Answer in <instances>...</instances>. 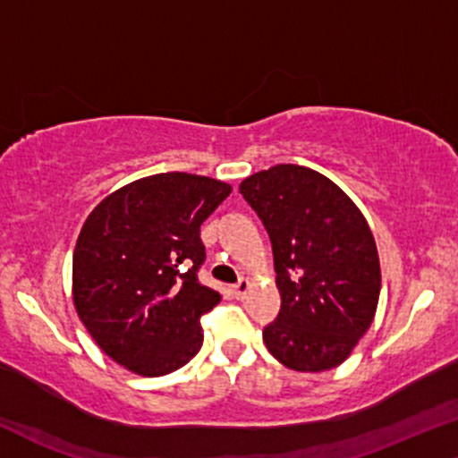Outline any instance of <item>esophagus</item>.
<instances>
[{
	"mask_svg": "<svg viewBox=\"0 0 458 458\" xmlns=\"http://www.w3.org/2000/svg\"><path fill=\"white\" fill-rule=\"evenodd\" d=\"M249 289H251V281H249V279H245V276H242V279H239V283H234V285H233L234 298H236V300H242V298L247 296Z\"/></svg>",
	"mask_w": 458,
	"mask_h": 458,
	"instance_id": "34e87169",
	"label": "esophagus"
}]
</instances>
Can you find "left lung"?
Instances as JSON below:
<instances>
[{
    "label": "left lung",
    "mask_w": 458,
    "mask_h": 458,
    "mask_svg": "<svg viewBox=\"0 0 458 458\" xmlns=\"http://www.w3.org/2000/svg\"><path fill=\"white\" fill-rule=\"evenodd\" d=\"M268 230L281 310L264 327L266 349L298 372L344 361L372 326L380 262L372 230L332 179L276 165L241 183Z\"/></svg>",
    "instance_id": "obj_1"
}]
</instances>
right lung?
Here are the masks:
<instances>
[{"label": "right lung", "instance_id": "obj_1", "mask_svg": "<svg viewBox=\"0 0 458 458\" xmlns=\"http://www.w3.org/2000/svg\"><path fill=\"white\" fill-rule=\"evenodd\" d=\"M230 192L211 177L158 173L92 209L73 251V304L115 363L165 376L200 351V317L222 300L199 281L200 225Z\"/></svg>", "mask_w": 458, "mask_h": 458}]
</instances>
